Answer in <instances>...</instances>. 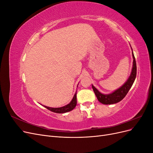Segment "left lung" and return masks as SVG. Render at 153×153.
I'll return each instance as SVG.
<instances>
[{
    "mask_svg": "<svg viewBox=\"0 0 153 153\" xmlns=\"http://www.w3.org/2000/svg\"><path fill=\"white\" fill-rule=\"evenodd\" d=\"M132 54L133 58V62L131 75L129 76L127 82L125 83L122 87H120L119 89L115 91L111 94H101L100 92H99L96 89V88H95L92 85V89H93L96 96L97 97V99L98 100L100 103L105 105L117 103L119 102V101H121L128 94V92L131 87L137 76V64L135 61V56H134L133 53Z\"/></svg>",
    "mask_w": 153,
    "mask_h": 153,
    "instance_id": "1",
    "label": "left lung"
}]
</instances>
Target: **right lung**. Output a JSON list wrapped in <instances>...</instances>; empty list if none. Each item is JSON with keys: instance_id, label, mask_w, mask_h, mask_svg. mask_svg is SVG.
Listing matches in <instances>:
<instances>
[{"instance_id": "obj_1", "label": "right lung", "mask_w": 153, "mask_h": 153, "mask_svg": "<svg viewBox=\"0 0 153 153\" xmlns=\"http://www.w3.org/2000/svg\"><path fill=\"white\" fill-rule=\"evenodd\" d=\"M76 105V92L75 94V95H74L71 102L66 106H62V107H60V108H51L47 106H45V107L46 108H47L48 110L52 111L53 112L62 114V113H66L72 110L75 107Z\"/></svg>"}]
</instances>
